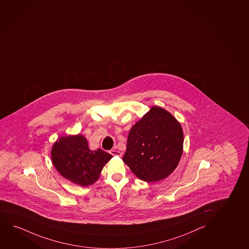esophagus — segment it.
I'll list each match as a JSON object with an SVG mask.
<instances>
[{
  "mask_svg": "<svg viewBox=\"0 0 249 249\" xmlns=\"http://www.w3.org/2000/svg\"><path fill=\"white\" fill-rule=\"evenodd\" d=\"M111 155H113V156H118V157H121V152H120L119 151H116V150H111L110 151Z\"/></svg>",
  "mask_w": 249,
  "mask_h": 249,
  "instance_id": "obj_1",
  "label": "esophagus"
}]
</instances>
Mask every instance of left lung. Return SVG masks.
Wrapping results in <instances>:
<instances>
[{
	"mask_svg": "<svg viewBox=\"0 0 249 249\" xmlns=\"http://www.w3.org/2000/svg\"><path fill=\"white\" fill-rule=\"evenodd\" d=\"M183 148L179 122L166 109L152 106L129 130L123 160L140 179L154 183L176 169Z\"/></svg>",
	"mask_w": 249,
	"mask_h": 249,
	"instance_id": "obj_1",
	"label": "left lung"
}]
</instances>
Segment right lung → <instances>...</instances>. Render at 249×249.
<instances>
[{"instance_id": "add662e5", "label": "right lung", "mask_w": 249, "mask_h": 249, "mask_svg": "<svg viewBox=\"0 0 249 249\" xmlns=\"http://www.w3.org/2000/svg\"><path fill=\"white\" fill-rule=\"evenodd\" d=\"M112 155L102 149L91 151L82 135L60 136L51 149V159L61 176L77 185H91Z\"/></svg>"}]
</instances>
